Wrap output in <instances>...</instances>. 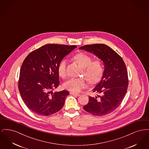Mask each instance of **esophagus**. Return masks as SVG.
<instances>
[{"instance_id": "obj_1", "label": "esophagus", "mask_w": 149, "mask_h": 149, "mask_svg": "<svg viewBox=\"0 0 149 149\" xmlns=\"http://www.w3.org/2000/svg\"><path fill=\"white\" fill-rule=\"evenodd\" d=\"M70 94H72V95H75V96H79L80 95V94H78V93H75L74 92H70Z\"/></svg>"}]
</instances>
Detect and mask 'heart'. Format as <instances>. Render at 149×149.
Returning <instances> with one entry per match:
<instances>
[{
	"instance_id": "heart-1",
	"label": "heart",
	"mask_w": 149,
	"mask_h": 149,
	"mask_svg": "<svg viewBox=\"0 0 149 149\" xmlns=\"http://www.w3.org/2000/svg\"><path fill=\"white\" fill-rule=\"evenodd\" d=\"M74 60L81 68V74L84 75L91 83L98 82L102 77L104 71V65L100 58L93 60L92 57L84 53H79L73 57ZM66 63L65 59L61 61L58 66V73L60 77L65 78L67 77ZM87 85L84 78H71L64 84L65 89L73 92H79Z\"/></svg>"
}]
</instances>
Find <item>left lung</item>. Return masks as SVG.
I'll return each mask as SVG.
<instances>
[{
	"instance_id": "8db88e82",
	"label": "left lung",
	"mask_w": 149,
	"mask_h": 149,
	"mask_svg": "<svg viewBox=\"0 0 149 149\" xmlns=\"http://www.w3.org/2000/svg\"><path fill=\"white\" fill-rule=\"evenodd\" d=\"M92 52L102 60L104 71L101 80L93 89L98 93L95 97H89V102L83 107L88 113L96 116H105L120 106L127 91V71L122 57L104 44L86 45L79 47Z\"/></svg>"
}]
</instances>
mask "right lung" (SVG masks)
<instances>
[{
	"mask_svg": "<svg viewBox=\"0 0 149 149\" xmlns=\"http://www.w3.org/2000/svg\"><path fill=\"white\" fill-rule=\"evenodd\" d=\"M76 46L47 44L32 51L22 65L18 89L23 101L34 113L49 116L64 105L67 91L52 92L58 86V66Z\"/></svg>",
	"mask_w": 149,
	"mask_h": 149,
	"instance_id": "1",
	"label": "right lung"
}]
</instances>
